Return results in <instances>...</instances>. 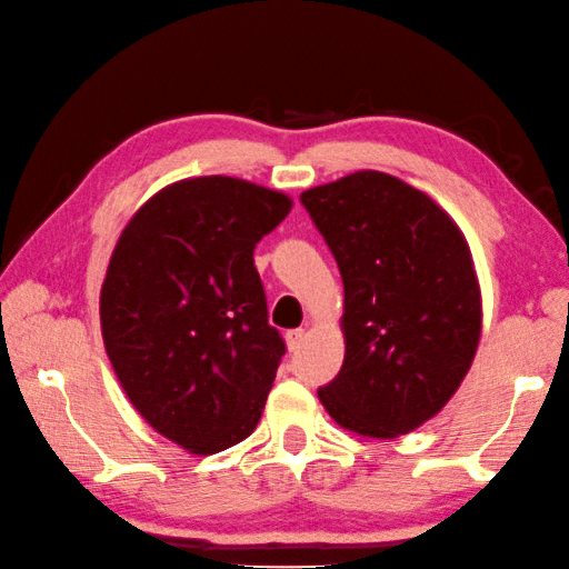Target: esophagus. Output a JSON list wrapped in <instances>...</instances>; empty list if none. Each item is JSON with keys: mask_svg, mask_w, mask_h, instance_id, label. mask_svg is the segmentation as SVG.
I'll list each match as a JSON object with an SVG mask.
<instances>
[{"mask_svg": "<svg viewBox=\"0 0 569 569\" xmlns=\"http://www.w3.org/2000/svg\"><path fill=\"white\" fill-rule=\"evenodd\" d=\"M284 340H287V348H290V352H297V350L302 348V342H305V330L302 328L287 330L284 332Z\"/></svg>", "mask_w": 569, "mask_h": 569, "instance_id": "34e87169", "label": "esophagus"}]
</instances>
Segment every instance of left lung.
Wrapping results in <instances>:
<instances>
[{"instance_id": "obj_1", "label": "left lung", "mask_w": 569, "mask_h": 569, "mask_svg": "<svg viewBox=\"0 0 569 569\" xmlns=\"http://www.w3.org/2000/svg\"><path fill=\"white\" fill-rule=\"evenodd\" d=\"M346 287V360L318 390L335 423L393 439L449 403L477 356L481 292L459 227L423 191L358 171L305 191Z\"/></svg>"}]
</instances>
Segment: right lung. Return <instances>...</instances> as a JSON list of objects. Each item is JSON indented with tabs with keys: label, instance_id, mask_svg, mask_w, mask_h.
Returning a JSON list of instances; mask_svg holds the SVG:
<instances>
[{
	"label": "right lung",
	"instance_id": "right-lung-1",
	"mask_svg": "<svg viewBox=\"0 0 569 569\" xmlns=\"http://www.w3.org/2000/svg\"><path fill=\"white\" fill-rule=\"evenodd\" d=\"M292 209L264 186H166L120 234L100 290L102 342L130 403L191 453L254 431L284 340L267 318L254 247Z\"/></svg>",
	"mask_w": 569,
	"mask_h": 569
}]
</instances>
